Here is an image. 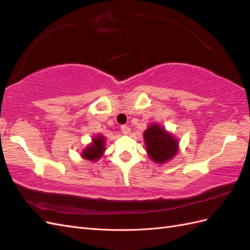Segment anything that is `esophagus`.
<instances>
[{"mask_svg": "<svg viewBox=\"0 0 250 250\" xmlns=\"http://www.w3.org/2000/svg\"><path fill=\"white\" fill-rule=\"evenodd\" d=\"M121 130H122V132L124 134H128L130 132V127L127 126V125H122V126H121Z\"/></svg>", "mask_w": 250, "mask_h": 250, "instance_id": "1", "label": "esophagus"}]
</instances>
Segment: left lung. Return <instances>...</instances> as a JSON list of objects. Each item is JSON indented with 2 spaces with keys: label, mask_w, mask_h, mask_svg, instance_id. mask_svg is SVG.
<instances>
[{
  "label": "left lung",
  "mask_w": 250,
  "mask_h": 250,
  "mask_svg": "<svg viewBox=\"0 0 250 250\" xmlns=\"http://www.w3.org/2000/svg\"><path fill=\"white\" fill-rule=\"evenodd\" d=\"M144 140L149 156L158 164L169 161L177 152V141L156 124L144 132Z\"/></svg>",
  "instance_id": "1"
}]
</instances>
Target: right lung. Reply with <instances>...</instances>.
I'll return each mask as SVG.
<instances>
[{"label": "right lung", "instance_id": "add662e5", "mask_svg": "<svg viewBox=\"0 0 250 250\" xmlns=\"http://www.w3.org/2000/svg\"><path fill=\"white\" fill-rule=\"evenodd\" d=\"M104 151V139L99 135V137L94 139L93 144L88 146L84 151L82 152V156L89 161H96L99 158Z\"/></svg>", "mask_w": 250, "mask_h": 250}]
</instances>
